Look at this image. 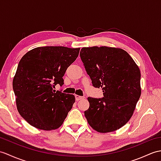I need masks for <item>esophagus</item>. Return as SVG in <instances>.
Here are the masks:
<instances>
[{"label":"esophagus","instance_id":"obj_1","mask_svg":"<svg viewBox=\"0 0 161 161\" xmlns=\"http://www.w3.org/2000/svg\"><path fill=\"white\" fill-rule=\"evenodd\" d=\"M84 97H81V96H79V95H75V99L76 101H79L81 99H83Z\"/></svg>","mask_w":161,"mask_h":161}]
</instances>
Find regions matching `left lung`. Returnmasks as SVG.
<instances>
[{
    "instance_id": "1",
    "label": "left lung",
    "mask_w": 161,
    "mask_h": 161,
    "mask_svg": "<svg viewBox=\"0 0 161 161\" xmlns=\"http://www.w3.org/2000/svg\"><path fill=\"white\" fill-rule=\"evenodd\" d=\"M80 58L95 88L103 98L88 97L84 112L88 124L101 133L115 131L130 120L141 93L139 66L125 51L108 47H84Z\"/></svg>"
}]
</instances>
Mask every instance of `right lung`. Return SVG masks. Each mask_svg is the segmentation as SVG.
I'll return each mask as SVG.
<instances>
[{"label":"right lung","instance_id":"1","mask_svg":"<svg viewBox=\"0 0 161 161\" xmlns=\"http://www.w3.org/2000/svg\"><path fill=\"white\" fill-rule=\"evenodd\" d=\"M80 48L41 47L24 55L13 80L18 113L35 128H59L71 110L75 98L53 90L64 84L67 68L75 60Z\"/></svg>","mask_w":161,"mask_h":161}]
</instances>
